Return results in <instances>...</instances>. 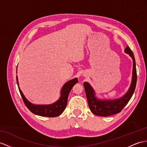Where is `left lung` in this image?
<instances>
[{
	"label": "left lung",
	"instance_id": "obj_1",
	"mask_svg": "<svg viewBox=\"0 0 147 147\" xmlns=\"http://www.w3.org/2000/svg\"><path fill=\"white\" fill-rule=\"evenodd\" d=\"M124 52L130 55L133 60L131 82L128 90L120 98L115 99H101L96 96L94 89L88 82L84 83L85 94L87 96L88 107L92 113L96 115L101 117H108L120 112L129 102L133 95L137 84V71L136 63L133 52L127 46Z\"/></svg>",
	"mask_w": 147,
	"mask_h": 147
}]
</instances>
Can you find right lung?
<instances>
[{
    "label": "right lung",
    "instance_id": "1",
    "mask_svg": "<svg viewBox=\"0 0 147 147\" xmlns=\"http://www.w3.org/2000/svg\"><path fill=\"white\" fill-rule=\"evenodd\" d=\"M16 78L20 94L23 99L25 105H26L28 110L31 112L35 114V115L48 117H58L60 114L62 113L67 105L68 96H69L71 89L74 87V85L78 82L77 78H74L73 79L67 82L61 88L59 98L55 102L47 105H37L31 103L27 99L22 90H20L17 76Z\"/></svg>",
    "mask_w": 147,
    "mask_h": 147
}]
</instances>
